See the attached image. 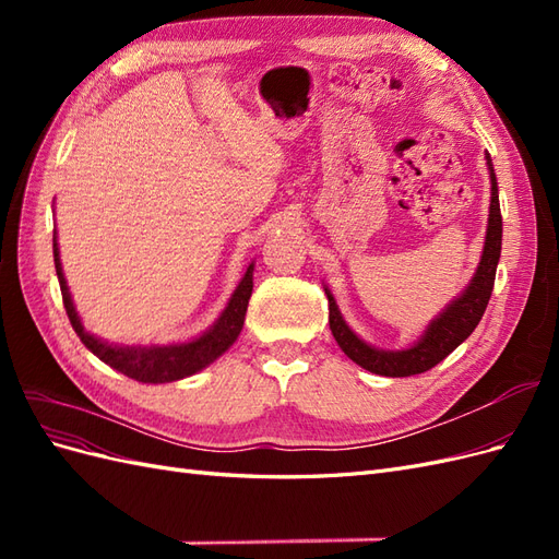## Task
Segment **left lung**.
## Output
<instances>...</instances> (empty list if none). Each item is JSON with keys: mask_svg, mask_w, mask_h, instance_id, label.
<instances>
[{"mask_svg": "<svg viewBox=\"0 0 559 559\" xmlns=\"http://www.w3.org/2000/svg\"><path fill=\"white\" fill-rule=\"evenodd\" d=\"M489 165V181H492V200H489V218H487V233H485V247L478 263L476 275L471 284L456 296L450 306L438 314L427 331L421 333L419 341L408 349H378L373 345L364 343L361 337L354 333L337 310L335 298L324 286L329 298V326L335 337V343L347 357L359 364L361 368L370 370L376 376L384 378H408L419 376L425 370L441 364L452 349L460 347L466 337L478 326V321L485 314V308L495 289L497 277V263L501 257V210H499V189H497V175L492 170V160L489 154L485 156Z\"/></svg>", "mask_w": 559, "mask_h": 559, "instance_id": "obj_1", "label": "left lung"}]
</instances>
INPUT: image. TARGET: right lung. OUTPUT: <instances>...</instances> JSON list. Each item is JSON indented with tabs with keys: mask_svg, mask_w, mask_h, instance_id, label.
I'll return each instance as SVG.
<instances>
[{
	"mask_svg": "<svg viewBox=\"0 0 559 559\" xmlns=\"http://www.w3.org/2000/svg\"><path fill=\"white\" fill-rule=\"evenodd\" d=\"M53 261H56V273L62 292V302L67 317L72 321V329L81 337V343L86 345L99 361H105L118 373H123L138 382L146 384H163V382H175L181 378L195 376L198 370L216 361L222 354L238 341V335L245 324L247 306L253 289V263H249L245 277L240 280L238 289L233 292L226 310L222 312L214 324L191 343H175V345H109L99 341L93 333L83 329L81 319L76 314V308L72 302L70 286L62 275V263H60V249L53 233Z\"/></svg>",
	"mask_w": 559,
	"mask_h": 559,
	"instance_id": "obj_1",
	"label": "right lung"
}]
</instances>
